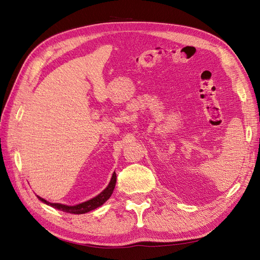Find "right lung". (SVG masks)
<instances>
[{
  "instance_id": "right-lung-1",
  "label": "right lung",
  "mask_w": 260,
  "mask_h": 260,
  "mask_svg": "<svg viewBox=\"0 0 260 260\" xmlns=\"http://www.w3.org/2000/svg\"><path fill=\"white\" fill-rule=\"evenodd\" d=\"M116 179H117L116 172H114L113 177L111 179V182H109V184L107 185V187L105 188L103 192L100 193L94 199L89 200L86 202H83L81 204H78V205H75V206H67V205H62V204H58V203H50L48 201H45L44 199L40 198V196H38V199L40 200L41 202H43L44 204H46V205H50V206L56 208L58 210L69 212V214H75V215L85 214V212H89L93 209H95V208L102 206L109 198H111L113 192H114L115 185H116Z\"/></svg>"
}]
</instances>
